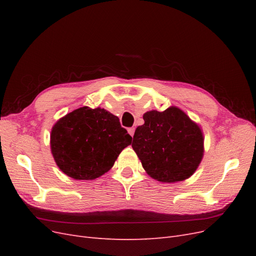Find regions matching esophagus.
I'll return each instance as SVG.
<instances>
[{
	"instance_id": "1",
	"label": "esophagus",
	"mask_w": 256,
	"mask_h": 256,
	"mask_svg": "<svg viewBox=\"0 0 256 256\" xmlns=\"http://www.w3.org/2000/svg\"><path fill=\"white\" fill-rule=\"evenodd\" d=\"M134 131H136V128L134 127H131V128H128V132L131 136H134Z\"/></svg>"
}]
</instances>
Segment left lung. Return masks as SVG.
Returning a JSON list of instances; mask_svg holds the SVG:
<instances>
[{"mask_svg":"<svg viewBox=\"0 0 256 256\" xmlns=\"http://www.w3.org/2000/svg\"><path fill=\"white\" fill-rule=\"evenodd\" d=\"M132 148L154 180L176 182L196 172L204 152L203 134L189 116L176 106L143 115Z\"/></svg>","mask_w":256,"mask_h":256,"instance_id":"1","label":"left lung"}]
</instances>
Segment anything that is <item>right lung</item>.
Segmentation results:
<instances>
[{
    "label": "right lung",
    "mask_w": 256,
    "mask_h": 256,
    "mask_svg": "<svg viewBox=\"0 0 256 256\" xmlns=\"http://www.w3.org/2000/svg\"><path fill=\"white\" fill-rule=\"evenodd\" d=\"M131 140L118 116L100 108L82 106L53 126L51 152L62 172L88 180L109 171Z\"/></svg>",
    "instance_id": "obj_1"
}]
</instances>
